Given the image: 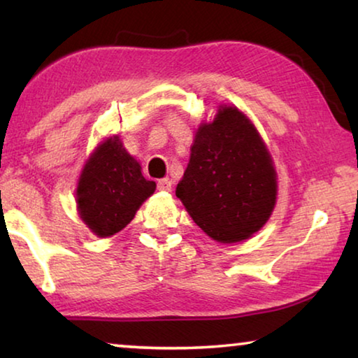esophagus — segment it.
I'll list each match as a JSON object with an SVG mask.
<instances>
[{"label": "esophagus", "instance_id": "obj_1", "mask_svg": "<svg viewBox=\"0 0 358 358\" xmlns=\"http://www.w3.org/2000/svg\"><path fill=\"white\" fill-rule=\"evenodd\" d=\"M156 187L159 191H171L172 189V181L169 178H162V180H157Z\"/></svg>", "mask_w": 358, "mask_h": 358}]
</instances>
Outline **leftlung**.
Masks as SVG:
<instances>
[{
  "mask_svg": "<svg viewBox=\"0 0 358 358\" xmlns=\"http://www.w3.org/2000/svg\"><path fill=\"white\" fill-rule=\"evenodd\" d=\"M177 197L205 234L221 243L251 237L276 202V172L262 138L237 107H220L196 132Z\"/></svg>",
  "mask_w": 358,
  "mask_h": 358,
  "instance_id": "obj_1",
  "label": "left lung"
}]
</instances>
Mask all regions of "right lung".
<instances>
[{
    "instance_id": "obj_1",
    "label": "right lung",
    "mask_w": 358,
    "mask_h": 358,
    "mask_svg": "<svg viewBox=\"0 0 358 358\" xmlns=\"http://www.w3.org/2000/svg\"><path fill=\"white\" fill-rule=\"evenodd\" d=\"M156 183L123 148L117 136L102 142L85 164L77 186V207L83 222L98 237H110L132 221Z\"/></svg>"
}]
</instances>
